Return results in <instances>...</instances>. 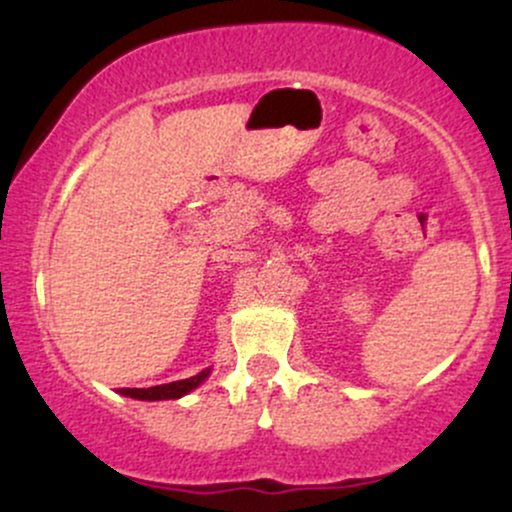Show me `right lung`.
<instances>
[{
	"instance_id": "right-lung-1",
	"label": "right lung",
	"mask_w": 512,
	"mask_h": 512,
	"mask_svg": "<svg viewBox=\"0 0 512 512\" xmlns=\"http://www.w3.org/2000/svg\"><path fill=\"white\" fill-rule=\"evenodd\" d=\"M211 368H204L202 373L192 375V378L187 380H175V383H168V385H156V387H122L120 395L125 397H132V399H144V402H158V399H180L182 395H187V392H192L195 387H199L204 383V380L209 378Z\"/></svg>"
}]
</instances>
